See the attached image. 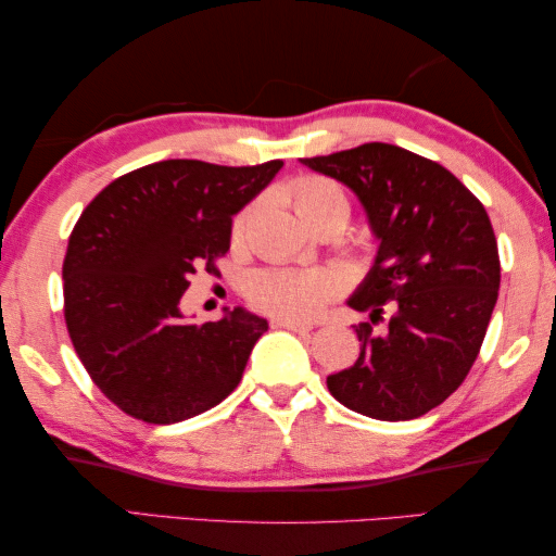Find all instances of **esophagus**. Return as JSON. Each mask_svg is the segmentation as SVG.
Segmentation results:
<instances>
[{
    "label": "esophagus",
    "instance_id": "1",
    "mask_svg": "<svg viewBox=\"0 0 556 556\" xmlns=\"http://www.w3.org/2000/svg\"><path fill=\"white\" fill-rule=\"evenodd\" d=\"M270 327H276V330H290V332H311V330H313L311 323L286 320V317H273Z\"/></svg>",
    "mask_w": 556,
    "mask_h": 556
}]
</instances>
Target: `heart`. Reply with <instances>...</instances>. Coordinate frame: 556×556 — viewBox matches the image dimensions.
I'll return each instance as SVG.
<instances>
[{
  "mask_svg": "<svg viewBox=\"0 0 556 556\" xmlns=\"http://www.w3.org/2000/svg\"><path fill=\"white\" fill-rule=\"evenodd\" d=\"M290 199L298 216L311 226L315 218L342 212L350 214V202L338 181L320 175H305L290 185ZM251 208H245L233 222V239H241L249 226ZM338 278L330 270H293V268H266L256 270L249 278V300L261 311L278 317L307 320L320 313L327 300L338 293Z\"/></svg>",
  "mask_w": 556,
  "mask_h": 556,
  "instance_id": "heart-1",
  "label": "heart"
}]
</instances>
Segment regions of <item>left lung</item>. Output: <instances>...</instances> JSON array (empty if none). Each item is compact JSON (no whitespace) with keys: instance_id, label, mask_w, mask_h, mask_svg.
Listing matches in <instances>:
<instances>
[{"instance_id":"left-lung-1","label":"left lung","mask_w":556,"mask_h":556,"mask_svg":"<svg viewBox=\"0 0 556 556\" xmlns=\"http://www.w3.org/2000/svg\"><path fill=\"white\" fill-rule=\"evenodd\" d=\"M357 194L379 241L375 266L348 305L359 357L327 377L352 412L408 421L443 404L476 362L497 303L500 258L485 206L458 177L387 142L300 160ZM388 313L381 336L371 324Z\"/></svg>"}]
</instances>
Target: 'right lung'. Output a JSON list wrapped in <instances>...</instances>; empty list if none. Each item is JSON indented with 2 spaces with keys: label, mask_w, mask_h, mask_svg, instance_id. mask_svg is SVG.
I'll use <instances>...</instances> for the list:
<instances>
[{
  "label": "right lung",
  "mask_w": 556,
  "mask_h": 556,
  "mask_svg": "<svg viewBox=\"0 0 556 556\" xmlns=\"http://www.w3.org/2000/svg\"><path fill=\"white\" fill-rule=\"evenodd\" d=\"M280 167L162 160L111 181L73 226L63 258L66 327L90 379L127 416L185 421L241 381L268 323L224 307L222 320L189 325L179 303L197 268L216 273L231 218Z\"/></svg>",
  "instance_id": "1"
}]
</instances>
